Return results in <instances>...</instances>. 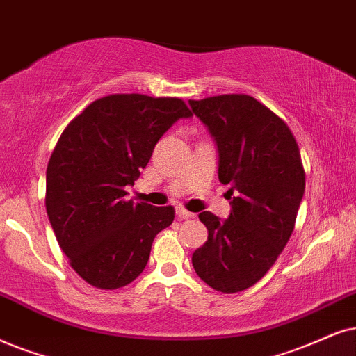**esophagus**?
Listing matches in <instances>:
<instances>
[{"mask_svg":"<svg viewBox=\"0 0 356 356\" xmlns=\"http://www.w3.org/2000/svg\"><path fill=\"white\" fill-rule=\"evenodd\" d=\"M175 213H177L179 218H184V220H188V218L195 217V213H192V211L186 210V209H184V207H177V209H175Z\"/></svg>","mask_w":356,"mask_h":356,"instance_id":"obj_1","label":"esophagus"}]
</instances>
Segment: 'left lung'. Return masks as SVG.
Returning <instances> with one entry per match:
<instances>
[{
    "label": "left lung",
    "mask_w": 356,
    "mask_h": 356,
    "mask_svg": "<svg viewBox=\"0 0 356 356\" xmlns=\"http://www.w3.org/2000/svg\"><path fill=\"white\" fill-rule=\"evenodd\" d=\"M218 147V179L233 197L227 220L202 211L209 238L192 254L202 281L233 294L269 271L294 230L305 188L299 146L284 121L243 93L188 100Z\"/></svg>",
    "instance_id": "left-lung-1"
}]
</instances>
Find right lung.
Wrapping results in <instances>:
<instances>
[{
    "label": "right lung",
    "mask_w": 356,
    "mask_h": 356,
    "mask_svg": "<svg viewBox=\"0 0 356 356\" xmlns=\"http://www.w3.org/2000/svg\"><path fill=\"white\" fill-rule=\"evenodd\" d=\"M181 98L116 93L70 121L46 172V209L70 266L98 289L134 281L174 207L124 200L152 149L175 121L191 118Z\"/></svg>",
    "instance_id": "right-lung-1"
}]
</instances>
